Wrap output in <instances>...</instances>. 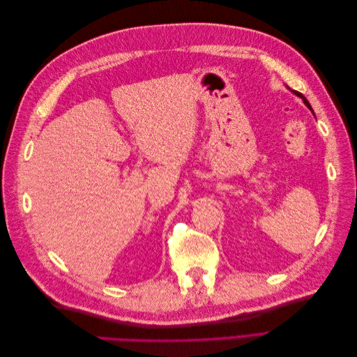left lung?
Instances as JSON below:
<instances>
[{
  "label": "left lung",
  "instance_id": "8db88e82",
  "mask_svg": "<svg viewBox=\"0 0 357 357\" xmlns=\"http://www.w3.org/2000/svg\"><path fill=\"white\" fill-rule=\"evenodd\" d=\"M286 88H287V86H286ZM287 89H289V91H291L290 88H287ZM291 92H294V93H295L296 96H299V98H301L302 101H304V104H305V105L308 107V109H310V110L312 112V109H311V105H310V102L307 101V98H305V96H304V95H302V93H301V92H298V91H291ZM312 114H314V112H312Z\"/></svg>",
  "mask_w": 357,
  "mask_h": 357
}]
</instances>
